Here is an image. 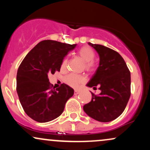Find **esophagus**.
Returning <instances> with one entry per match:
<instances>
[{
  "mask_svg": "<svg viewBox=\"0 0 150 150\" xmlns=\"http://www.w3.org/2000/svg\"><path fill=\"white\" fill-rule=\"evenodd\" d=\"M79 93H80V92H79L78 90H76V89L74 91V94H75V95H77V94H78Z\"/></svg>",
  "mask_w": 150,
  "mask_h": 150,
  "instance_id": "1",
  "label": "esophagus"
}]
</instances>
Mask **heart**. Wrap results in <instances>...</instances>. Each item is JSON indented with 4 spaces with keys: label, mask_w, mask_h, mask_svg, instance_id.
Listing matches in <instances>:
<instances>
[{
    "label": "heart",
    "mask_w": 150,
    "mask_h": 150,
    "mask_svg": "<svg viewBox=\"0 0 150 150\" xmlns=\"http://www.w3.org/2000/svg\"><path fill=\"white\" fill-rule=\"evenodd\" d=\"M79 57L85 63H84V68L88 72H93L95 70L96 65L93 60L95 57V53L93 51L92 48L89 46H83L77 52ZM68 58H65L62 61L61 68L62 70H65L68 66ZM86 80V77L85 75H75V74H69L68 75L65 77L64 82L67 85H68L72 87H78L81 84L84 83Z\"/></svg>",
    "instance_id": "heart-1"
}]
</instances>
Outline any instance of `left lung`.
<instances>
[{
	"label": "left lung",
	"mask_w": 150,
	"mask_h": 150,
	"mask_svg": "<svg viewBox=\"0 0 150 150\" xmlns=\"http://www.w3.org/2000/svg\"><path fill=\"white\" fill-rule=\"evenodd\" d=\"M99 56V65L87 86L99 87L101 93L83 106L85 112L100 122L115 120L123 112L130 97V72L114 50L89 42Z\"/></svg>",
	"instance_id": "left-lung-1"
}]
</instances>
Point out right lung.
I'll list each match as a JSON object with an SVG mask.
<instances>
[{"label": "right lung", "mask_w": 150, "mask_h": 150, "mask_svg": "<svg viewBox=\"0 0 150 150\" xmlns=\"http://www.w3.org/2000/svg\"><path fill=\"white\" fill-rule=\"evenodd\" d=\"M77 44L53 40L39 42L22 61L17 73V92L25 112L31 118L46 123L63 113L73 88L61 84L52 89L48 74L60 71L63 58Z\"/></svg>", "instance_id": "obj_1"}]
</instances>
